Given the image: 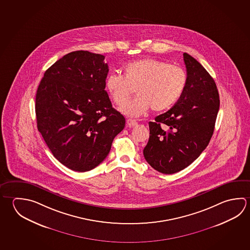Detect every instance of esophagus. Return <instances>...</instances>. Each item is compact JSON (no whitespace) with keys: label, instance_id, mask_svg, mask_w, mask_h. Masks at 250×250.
Returning <instances> with one entry per match:
<instances>
[{"label":"esophagus","instance_id":"obj_1","mask_svg":"<svg viewBox=\"0 0 250 250\" xmlns=\"http://www.w3.org/2000/svg\"><path fill=\"white\" fill-rule=\"evenodd\" d=\"M126 124L129 127L135 126V125H138V123L136 122L135 120H133V119H127Z\"/></svg>","mask_w":250,"mask_h":250}]
</instances>
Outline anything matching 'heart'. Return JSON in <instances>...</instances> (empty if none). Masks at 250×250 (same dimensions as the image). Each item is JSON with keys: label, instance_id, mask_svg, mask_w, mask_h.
Masks as SVG:
<instances>
[{"label": "heart", "instance_id": "heart-1", "mask_svg": "<svg viewBox=\"0 0 250 250\" xmlns=\"http://www.w3.org/2000/svg\"><path fill=\"white\" fill-rule=\"evenodd\" d=\"M187 75L178 66L153 58L129 62L124 66V75L110 74L105 87L112 101L119 107L126 104L134 92L135 99L122 111L130 117H139L152 108L162 111L170 108L184 94Z\"/></svg>", "mask_w": 250, "mask_h": 250}]
</instances>
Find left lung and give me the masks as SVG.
Returning a JSON list of instances; mask_svg holds the SVG:
<instances>
[{"instance_id": "1", "label": "left lung", "mask_w": 250, "mask_h": 250, "mask_svg": "<svg viewBox=\"0 0 250 250\" xmlns=\"http://www.w3.org/2000/svg\"><path fill=\"white\" fill-rule=\"evenodd\" d=\"M187 84L175 105L149 122L146 161L155 170L170 175L190 165L210 142L219 109L214 80L196 59L184 53ZM166 124L167 130L161 129Z\"/></svg>"}]
</instances>
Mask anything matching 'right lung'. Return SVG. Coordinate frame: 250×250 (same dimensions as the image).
I'll return each mask as SVG.
<instances>
[{"instance_id": "right-lung-1", "label": "right lung", "mask_w": 250, "mask_h": 250, "mask_svg": "<svg viewBox=\"0 0 250 250\" xmlns=\"http://www.w3.org/2000/svg\"><path fill=\"white\" fill-rule=\"evenodd\" d=\"M104 58L88 51L67 53L44 72L37 90L38 130L53 156L72 170L98 166L125 125L106 92Z\"/></svg>"}]
</instances>
